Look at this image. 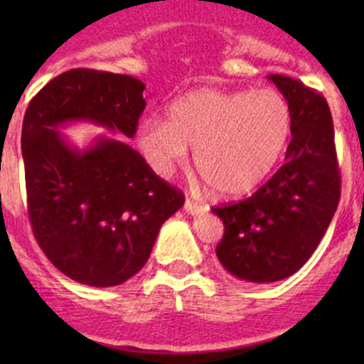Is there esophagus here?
Returning a JSON list of instances; mask_svg holds the SVG:
<instances>
[{"label":"esophagus","instance_id":"obj_1","mask_svg":"<svg viewBox=\"0 0 364 364\" xmlns=\"http://www.w3.org/2000/svg\"><path fill=\"white\" fill-rule=\"evenodd\" d=\"M185 211L188 213V215H197V213L204 211V205L193 203V200H190V199H186L185 200Z\"/></svg>","mask_w":364,"mask_h":364}]
</instances>
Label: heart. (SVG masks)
Returning a JSON list of instances; mask_svg holds the SVG:
<instances>
[{
	"mask_svg": "<svg viewBox=\"0 0 364 364\" xmlns=\"http://www.w3.org/2000/svg\"><path fill=\"white\" fill-rule=\"evenodd\" d=\"M292 132V111L274 90H197L151 121L139 146L151 167L168 174L193 151V164L215 196L240 197L273 172Z\"/></svg>",
	"mask_w": 364,
	"mask_h": 364,
	"instance_id": "1",
	"label": "heart"
}]
</instances>
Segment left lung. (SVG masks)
<instances>
[{
  "label": "left lung",
  "mask_w": 364,
  "mask_h": 364,
  "mask_svg": "<svg viewBox=\"0 0 364 364\" xmlns=\"http://www.w3.org/2000/svg\"><path fill=\"white\" fill-rule=\"evenodd\" d=\"M292 111L285 164L252 197L215 208L225 232L220 264L237 280L271 284L303 267L321 243L340 200V171L328 102L285 75H267Z\"/></svg>",
  "instance_id": "1"
}]
</instances>
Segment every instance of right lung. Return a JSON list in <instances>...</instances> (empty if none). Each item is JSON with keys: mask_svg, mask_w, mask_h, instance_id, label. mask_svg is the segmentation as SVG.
I'll use <instances>...</instances> for the list:
<instances>
[{"mask_svg": "<svg viewBox=\"0 0 364 364\" xmlns=\"http://www.w3.org/2000/svg\"><path fill=\"white\" fill-rule=\"evenodd\" d=\"M144 84L130 75L75 68L29 102L23 121L28 213L47 259L91 287H114L142 269L160 227L185 196L160 179L132 139L146 107ZM91 122L121 134L79 150L59 132Z\"/></svg>", "mask_w": 364, "mask_h": 364, "instance_id": "obj_1", "label": "right lung"}]
</instances>
